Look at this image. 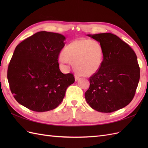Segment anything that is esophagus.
<instances>
[{
	"instance_id": "esophagus-1",
	"label": "esophagus",
	"mask_w": 148,
	"mask_h": 148,
	"mask_svg": "<svg viewBox=\"0 0 148 148\" xmlns=\"http://www.w3.org/2000/svg\"><path fill=\"white\" fill-rule=\"evenodd\" d=\"M75 81H77V80H78L79 79V77L77 74L75 75Z\"/></svg>"
}]
</instances>
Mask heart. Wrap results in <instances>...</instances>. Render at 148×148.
Returning a JSON list of instances; mask_svg holds the SVG:
<instances>
[{
	"label": "heart",
	"mask_w": 148,
	"mask_h": 148,
	"mask_svg": "<svg viewBox=\"0 0 148 148\" xmlns=\"http://www.w3.org/2000/svg\"><path fill=\"white\" fill-rule=\"evenodd\" d=\"M103 51L101 44L95 40L78 39L71 42L60 57L62 63H73L75 70L82 75L96 73L102 65Z\"/></svg>",
	"instance_id": "b5f03b06"
}]
</instances>
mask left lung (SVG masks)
Instances as JSON below:
<instances>
[{
    "label": "left lung",
    "instance_id": "obj_1",
    "mask_svg": "<svg viewBox=\"0 0 148 148\" xmlns=\"http://www.w3.org/2000/svg\"><path fill=\"white\" fill-rule=\"evenodd\" d=\"M99 42L103 51L102 65L89 78L84 94L91 108L109 113L122 109L133 99L140 70L135 52L128 44L112 33L88 34Z\"/></svg>",
    "mask_w": 148,
    "mask_h": 148
}]
</instances>
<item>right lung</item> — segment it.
Wrapping results in <instances>:
<instances>
[{"label": "right lung", "mask_w": 148, "mask_h": 148, "mask_svg": "<svg viewBox=\"0 0 148 148\" xmlns=\"http://www.w3.org/2000/svg\"><path fill=\"white\" fill-rule=\"evenodd\" d=\"M65 39L59 33L40 31L16 47L7 79L19 104L35 112L51 110L60 104L66 88L75 82L73 75L62 73L58 63Z\"/></svg>", "instance_id": "add662e5"}]
</instances>
